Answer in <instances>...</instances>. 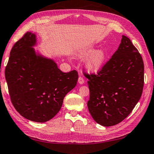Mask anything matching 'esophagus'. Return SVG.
I'll return each mask as SVG.
<instances>
[{
  "instance_id": "34e87169",
  "label": "esophagus",
  "mask_w": 154,
  "mask_h": 154,
  "mask_svg": "<svg viewBox=\"0 0 154 154\" xmlns=\"http://www.w3.org/2000/svg\"><path fill=\"white\" fill-rule=\"evenodd\" d=\"M84 82H85V80H84V78L80 76L78 78V83H79L80 85H82Z\"/></svg>"
}]
</instances>
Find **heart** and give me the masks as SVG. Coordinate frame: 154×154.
Returning a JSON list of instances; mask_svg holds the SVG:
<instances>
[{"instance_id":"heart-1","label":"heart","mask_w":154,"mask_h":154,"mask_svg":"<svg viewBox=\"0 0 154 154\" xmlns=\"http://www.w3.org/2000/svg\"><path fill=\"white\" fill-rule=\"evenodd\" d=\"M94 50L91 47L84 49L79 53L81 57H87L92 54ZM106 59V54L103 50L96 51L92 56L90 57L88 61V68L92 72H98L103 67Z\"/></svg>"}]
</instances>
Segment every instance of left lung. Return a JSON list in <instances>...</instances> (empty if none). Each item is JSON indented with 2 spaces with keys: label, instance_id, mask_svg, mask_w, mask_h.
I'll return each mask as SVG.
<instances>
[{
  "label": "left lung",
  "instance_id": "1",
  "mask_svg": "<svg viewBox=\"0 0 154 154\" xmlns=\"http://www.w3.org/2000/svg\"><path fill=\"white\" fill-rule=\"evenodd\" d=\"M85 74L88 79V111L96 122L103 126H113L123 121L141 97L143 61L125 35L118 50L97 74L86 72Z\"/></svg>",
  "mask_w": 154,
  "mask_h": 154
}]
</instances>
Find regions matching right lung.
Masks as SVG:
<instances>
[{
	"label": "right lung",
	"instance_id": "right-lung-1",
	"mask_svg": "<svg viewBox=\"0 0 154 154\" xmlns=\"http://www.w3.org/2000/svg\"><path fill=\"white\" fill-rule=\"evenodd\" d=\"M35 35L25 33L11 49L5 68L11 100L27 119L46 122L56 115L63 98L76 86V70L64 73L53 60L37 56L32 46Z\"/></svg>",
	"mask_w": 154,
	"mask_h": 154
}]
</instances>
